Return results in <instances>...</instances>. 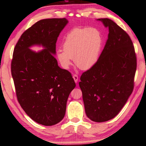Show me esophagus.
<instances>
[{
	"label": "esophagus",
	"mask_w": 146,
	"mask_h": 146,
	"mask_svg": "<svg viewBox=\"0 0 146 146\" xmlns=\"http://www.w3.org/2000/svg\"><path fill=\"white\" fill-rule=\"evenodd\" d=\"M73 79H74V80H75V83H77L78 80V75H73Z\"/></svg>",
	"instance_id": "1"
}]
</instances>
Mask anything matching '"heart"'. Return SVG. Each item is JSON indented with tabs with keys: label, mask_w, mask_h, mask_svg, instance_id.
Wrapping results in <instances>:
<instances>
[{
	"label": "heart",
	"mask_w": 146,
	"mask_h": 146,
	"mask_svg": "<svg viewBox=\"0 0 146 146\" xmlns=\"http://www.w3.org/2000/svg\"><path fill=\"white\" fill-rule=\"evenodd\" d=\"M102 37L96 28L75 27L69 32L63 41V50H58L57 60L62 67L68 69L72 60L81 70L93 67L99 58Z\"/></svg>",
	"instance_id": "1"
}]
</instances>
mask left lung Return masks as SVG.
<instances>
[{
    "label": "left lung",
    "mask_w": 146,
    "mask_h": 146,
    "mask_svg": "<svg viewBox=\"0 0 146 146\" xmlns=\"http://www.w3.org/2000/svg\"><path fill=\"white\" fill-rule=\"evenodd\" d=\"M98 20L108 28V39L95 65L82 73L79 86L87 116L102 123L115 117L133 92L137 57L123 29L108 18Z\"/></svg>",
    "instance_id": "obj_1"
}]
</instances>
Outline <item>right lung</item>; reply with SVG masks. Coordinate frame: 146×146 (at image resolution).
<instances>
[{
	"instance_id": "1",
	"label": "right lung",
	"mask_w": 146,
	"mask_h": 146,
	"mask_svg": "<svg viewBox=\"0 0 146 146\" xmlns=\"http://www.w3.org/2000/svg\"><path fill=\"white\" fill-rule=\"evenodd\" d=\"M66 18L38 21L21 36L14 48L11 75L18 102L33 121L52 126L64 118L66 103L76 85L70 72L60 68L54 55ZM41 45L36 52L29 48Z\"/></svg>"
}]
</instances>
